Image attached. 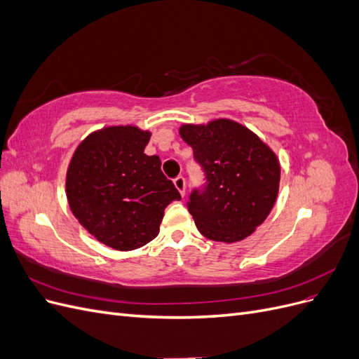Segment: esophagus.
Segmentation results:
<instances>
[{"label": "esophagus", "instance_id": "1", "mask_svg": "<svg viewBox=\"0 0 359 359\" xmlns=\"http://www.w3.org/2000/svg\"><path fill=\"white\" fill-rule=\"evenodd\" d=\"M173 184H175L177 190L181 193V196L184 198V194H186V178L177 177L175 180H173Z\"/></svg>", "mask_w": 359, "mask_h": 359}]
</instances>
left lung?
Returning a JSON list of instances; mask_svg holds the SVG:
<instances>
[{
    "mask_svg": "<svg viewBox=\"0 0 359 359\" xmlns=\"http://www.w3.org/2000/svg\"><path fill=\"white\" fill-rule=\"evenodd\" d=\"M184 142L205 172V186L187 202L199 232L212 241L236 243L252 235L273 210L280 163L252 130L232 119L180 127Z\"/></svg>",
    "mask_w": 359,
    "mask_h": 359,
    "instance_id": "obj_1",
    "label": "left lung"
}]
</instances>
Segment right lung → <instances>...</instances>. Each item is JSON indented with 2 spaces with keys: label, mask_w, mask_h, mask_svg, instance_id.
I'll return each mask as SVG.
<instances>
[{
  "label": "right lung",
  "mask_w": 359,
  "mask_h": 359,
  "mask_svg": "<svg viewBox=\"0 0 359 359\" xmlns=\"http://www.w3.org/2000/svg\"><path fill=\"white\" fill-rule=\"evenodd\" d=\"M151 133L112 126L86 136L76 148L66 178L70 210L97 241L128 252L153 241L165 208L181 194L144 153Z\"/></svg>",
  "instance_id": "obj_1"
}]
</instances>
